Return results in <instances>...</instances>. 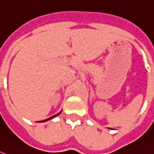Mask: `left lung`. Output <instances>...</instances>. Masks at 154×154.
<instances>
[{"label":"left lung","instance_id":"1","mask_svg":"<svg viewBox=\"0 0 154 154\" xmlns=\"http://www.w3.org/2000/svg\"><path fill=\"white\" fill-rule=\"evenodd\" d=\"M109 129H110V128H109Z\"/></svg>","mask_w":154,"mask_h":154}]
</instances>
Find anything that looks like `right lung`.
<instances>
[{
    "label": "right lung",
    "instance_id": "add662e5",
    "mask_svg": "<svg viewBox=\"0 0 154 154\" xmlns=\"http://www.w3.org/2000/svg\"><path fill=\"white\" fill-rule=\"evenodd\" d=\"M61 112H62V111H61ZM61 112H59V113H57V115H55V116H52V117L49 118V119H45V120H42V121H38V122H46V121H48V120L51 119H53V118H54V117H56V116H59V115L60 114V113H61Z\"/></svg>",
    "mask_w": 154,
    "mask_h": 154
}]
</instances>
